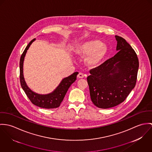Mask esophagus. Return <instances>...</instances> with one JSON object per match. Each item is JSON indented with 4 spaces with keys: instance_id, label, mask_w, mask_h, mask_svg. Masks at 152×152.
<instances>
[{
    "instance_id": "1",
    "label": "esophagus",
    "mask_w": 152,
    "mask_h": 152,
    "mask_svg": "<svg viewBox=\"0 0 152 152\" xmlns=\"http://www.w3.org/2000/svg\"><path fill=\"white\" fill-rule=\"evenodd\" d=\"M77 77L79 78V79H82V78H83L84 77V74L82 73H79L77 75Z\"/></svg>"
}]
</instances>
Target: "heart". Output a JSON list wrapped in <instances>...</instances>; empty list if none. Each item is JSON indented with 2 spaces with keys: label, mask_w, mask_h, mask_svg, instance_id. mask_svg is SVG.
Returning a JSON list of instances; mask_svg holds the SVG:
<instances>
[{
  "label": "heart",
  "mask_w": 152,
  "mask_h": 152,
  "mask_svg": "<svg viewBox=\"0 0 152 152\" xmlns=\"http://www.w3.org/2000/svg\"><path fill=\"white\" fill-rule=\"evenodd\" d=\"M108 48L99 40H91L78 45L76 53L82 57L88 55L87 64L92 67H97L101 64L107 55Z\"/></svg>",
  "instance_id": "1"
}]
</instances>
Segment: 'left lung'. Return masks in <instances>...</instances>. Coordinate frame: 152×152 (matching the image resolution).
Here are the masks:
<instances>
[{
  "mask_svg": "<svg viewBox=\"0 0 152 152\" xmlns=\"http://www.w3.org/2000/svg\"><path fill=\"white\" fill-rule=\"evenodd\" d=\"M117 41L114 57L90 70L87 77L91 101L97 107L109 108L124 101L135 87L139 68L136 53L123 38Z\"/></svg>",
  "mask_w": 152,
  "mask_h": 152,
  "instance_id": "8db88e82",
  "label": "left lung"
}]
</instances>
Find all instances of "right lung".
Returning <instances> with one entry per match:
<instances>
[{
    "mask_svg": "<svg viewBox=\"0 0 152 152\" xmlns=\"http://www.w3.org/2000/svg\"><path fill=\"white\" fill-rule=\"evenodd\" d=\"M35 40H31L21 56L20 60V80L22 88L26 93L28 98L31 102L41 108L50 109L55 108L60 106L61 103L63 101L69 88L71 84L76 80V76L79 72H75L69 76L64 78L57 87L50 93L47 94H40L32 91L26 83L23 75V63L25 56L27 50Z\"/></svg>",
    "mask_w": 152,
    "mask_h": 152,
    "instance_id": "1",
    "label": "right lung"
}]
</instances>
